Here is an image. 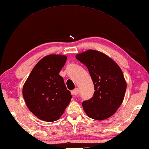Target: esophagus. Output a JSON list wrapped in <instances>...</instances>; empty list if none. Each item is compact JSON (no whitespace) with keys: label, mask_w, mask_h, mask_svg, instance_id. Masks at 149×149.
<instances>
[{"label":"esophagus","mask_w":149,"mask_h":149,"mask_svg":"<svg viewBox=\"0 0 149 149\" xmlns=\"http://www.w3.org/2000/svg\"><path fill=\"white\" fill-rule=\"evenodd\" d=\"M79 88H75L74 90L72 91V95H77L79 93Z\"/></svg>","instance_id":"obj_1"}]
</instances>
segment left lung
<instances>
[{
    "label": "left lung",
    "instance_id": "left-lung-1",
    "mask_svg": "<svg viewBox=\"0 0 149 149\" xmlns=\"http://www.w3.org/2000/svg\"><path fill=\"white\" fill-rule=\"evenodd\" d=\"M76 59L87 67L95 90L90 99L82 102L85 113L97 120L109 118L125 96L127 84L122 70L113 59L97 50H88L77 54Z\"/></svg>",
    "mask_w": 149,
    "mask_h": 149
}]
</instances>
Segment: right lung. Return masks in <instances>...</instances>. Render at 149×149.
I'll list each match as a JSON object with an SVG mask.
<instances>
[{"label":"right lung","instance_id":"obj_1","mask_svg":"<svg viewBox=\"0 0 149 149\" xmlns=\"http://www.w3.org/2000/svg\"><path fill=\"white\" fill-rule=\"evenodd\" d=\"M66 56L51 54L37 63L25 83L24 99L28 108L40 120L56 121L64 113L72 99L59 73Z\"/></svg>","mask_w":149,"mask_h":149}]
</instances>
